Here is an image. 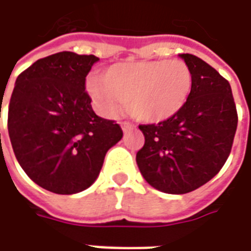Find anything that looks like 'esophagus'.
<instances>
[{
	"label": "esophagus",
	"instance_id": "1",
	"mask_svg": "<svg viewBox=\"0 0 251 251\" xmlns=\"http://www.w3.org/2000/svg\"><path fill=\"white\" fill-rule=\"evenodd\" d=\"M134 127V124H131L129 121H124V122H122V130H124V133H127V131L133 130Z\"/></svg>",
	"mask_w": 251,
	"mask_h": 251
}]
</instances>
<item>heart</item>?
Returning <instances> with one entry per match:
<instances>
[{
    "instance_id": "b5f03b06",
    "label": "heart",
    "mask_w": 251,
    "mask_h": 251,
    "mask_svg": "<svg viewBox=\"0 0 251 251\" xmlns=\"http://www.w3.org/2000/svg\"><path fill=\"white\" fill-rule=\"evenodd\" d=\"M193 88L190 68L179 59H145L120 62L86 82L100 114L114 118L127 101L134 117L144 122H162L181 110Z\"/></svg>"
}]
</instances>
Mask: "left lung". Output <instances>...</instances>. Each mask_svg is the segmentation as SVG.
<instances>
[{
    "mask_svg": "<svg viewBox=\"0 0 251 251\" xmlns=\"http://www.w3.org/2000/svg\"><path fill=\"white\" fill-rule=\"evenodd\" d=\"M181 58L192 70L190 96L172 118L140 125L145 144L135 157L146 182L169 194L193 192L218 174L238 124L229 81L196 55Z\"/></svg>",
    "mask_w": 251,
    "mask_h": 251,
    "instance_id": "left-lung-1",
    "label": "left lung"
}]
</instances>
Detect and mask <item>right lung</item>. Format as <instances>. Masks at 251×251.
Listing matches in <instances>:
<instances>
[{
	"mask_svg": "<svg viewBox=\"0 0 251 251\" xmlns=\"http://www.w3.org/2000/svg\"><path fill=\"white\" fill-rule=\"evenodd\" d=\"M98 59L61 51L38 59L17 77L7 111L13 151L31 181L55 194L88 189L107 150L124 135L116 121L93 111L85 90Z\"/></svg>",
	"mask_w": 251,
	"mask_h": 251,
	"instance_id": "1",
	"label": "right lung"
}]
</instances>
